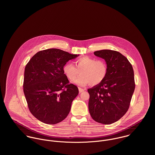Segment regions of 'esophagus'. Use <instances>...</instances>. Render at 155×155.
<instances>
[{
    "label": "esophagus",
    "instance_id": "1",
    "mask_svg": "<svg viewBox=\"0 0 155 155\" xmlns=\"http://www.w3.org/2000/svg\"><path fill=\"white\" fill-rule=\"evenodd\" d=\"M84 91H85V89L81 88H79V92H80V93H81V92H84Z\"/></svg>",
    "mask_w": 155,
    "mask_h": 155
}]
</instances>
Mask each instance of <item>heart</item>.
<instances>
[{"mask_svg":"<svg viewBox=\"0 0 155 155\" xmlns=\"http://www.w3.org/2000/svg\"><path fill=\"white\" fill-rule=\"evenodd\" d=\"M75 67L70 63H66L63 67V71L67 78L74 80L80 71V76L73 83L80 87H85L88 84L95 86L101 83L107 74V66L106 62L88 56H84L77 59Z\"/></svg>","mask_w":155,"mask_h":155,"instance_id":"1","label":"heart"}]
</instances>
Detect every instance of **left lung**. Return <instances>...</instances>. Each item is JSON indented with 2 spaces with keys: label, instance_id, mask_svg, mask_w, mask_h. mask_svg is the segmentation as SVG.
<instances>
[{
  "label": "left lung",
  "instance_id": "1",
  "mask_svg": "<svg viewBox=\"0 0 155 155\" xmlns=\"http://www.w3.org/2000/svg\"><path fill=\"white\" fill-rule=\"evenodd\" d=\"M94 54L105 60L107 74L101 83L88 89L89 111L95 121L111 124L129 109L135 89L134 70L128 59L117 51L103 49Z\"/></svg>",
  "mask_w": 155,
  "mask_h": 155
}]
</instances>
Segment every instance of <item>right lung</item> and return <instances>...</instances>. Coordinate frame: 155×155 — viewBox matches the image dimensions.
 <instances>
[{"label": "right lung", "mask_w": 155, "mask_h": 155, "mask_svg": "<svg viewBox=\"0 0 155 155\" xmlns=\"http://www.w3.org/2000/svg\"><path fill=\"white\" fill-rule=\"evenodd\" d=\"M78 56L51 48L37 52L27 64L24 93L29 110L42 122L54 125L68 114L79 90L69 84L63 67Z\"/></svg>", "instance_id": "1"}]
</instances>
